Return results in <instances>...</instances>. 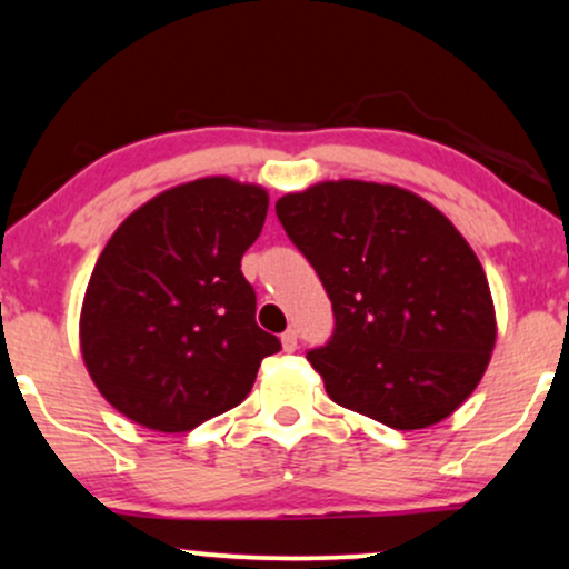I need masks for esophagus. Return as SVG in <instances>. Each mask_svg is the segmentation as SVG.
<instances>
[{"label": "esophagus", "instance_id": "1", "mask_svg": "<svg viewBox=\"0 0 569 569\" xmlns=\"http://www.w3.org/2000/svg\"><path fill=\"white\" fill-rule=\"evenodd\" d=\"M280 345H283V352L297 350V331H286L283 337H280Z\"/></svg>", "mask_w": 569, "mask_h": 569}]
</instances>
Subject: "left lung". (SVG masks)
<instances>
[{
    "instance_id": "8db88e82",
    "label": "left lung",
    "mask_w": 569,
    "mask_h": 569,
    "mask_svg": "<svg viewBox=\"0 0 569 569\" xmlns=\"http://www.w3.org/2000/svg\"><path fill=\"white\" fill-rule=\"evenodd\" d=\"M276 214L337 318L307 352L328 397L392 429L448 419L496 347L488 278L453 222L410 190L362 180L289 193Z\"/></svg>"
}]
</instances>
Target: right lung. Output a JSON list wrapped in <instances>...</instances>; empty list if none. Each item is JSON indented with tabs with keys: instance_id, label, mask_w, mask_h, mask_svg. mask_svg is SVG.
Returning <instances> with one entry per match:
<instances>
[{
	"instance_id": "add662e5",
	"label": "right lung",
	"mask_w": 569,
	"mask_h": 569,
	"mask_svg": "<svg viewBox=\"0 0 569 569\" xmlns=\"http://www.w3.org/2000/svg\"><path fill=\"white\" fill-rule=\"evenodd\" d=\"M267 190L203 177L163 190L116 228L81 305V358L127 419L190 432L236 408L280 341L257 326L241 259Z\"/></svg>"
}]
</instances>
